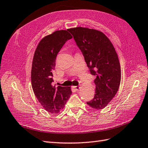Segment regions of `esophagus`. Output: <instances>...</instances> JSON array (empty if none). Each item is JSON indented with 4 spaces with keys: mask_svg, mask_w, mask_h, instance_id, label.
<instances>
[{
    "mask_svg": "<svg viewBox=\"0 0 148 148\" xmlns=\"http://www.w3.org/2000/svg\"><path fill=\"white\" fill-rule=\"evenodd\" d=\"M74 88L77 90H78L79 88H80V86H74Z\"/></svg>",
    "mask_w": 148,
    "mask_h": 148,
    "instance_id": "1",
    "label": "esophagus"
}]
</instances>
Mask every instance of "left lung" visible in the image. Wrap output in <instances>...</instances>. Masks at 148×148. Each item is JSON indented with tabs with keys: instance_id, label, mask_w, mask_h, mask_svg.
Wrapping results in <instances>:
<instances>
[{
	"instance_id": "obj_1",
	"label": "left lung",
	"mask_w": 148,
	"mask_h": 148,
	"mask_svg": "<svg viewBox=\"0 0 148 148\" xmlns=\"http://www.w3.org/2000/svg\"><path fill=\"white\" fill-rule=\"evenodd\" d=\"M68 31L81 50L91 74L96 76L95 97L87 104L93 109L101 110L112 100L120 85L121 68L117 53L101 32L83 27Z\"/></svg>"
}]
</instances>
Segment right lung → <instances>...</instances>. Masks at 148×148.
I'll return each mask as SVG.
<instances>
[{
    "instance_id": "right-lung-1",
    "label": "right lung",
    "mask_w": 148,
    "mask_h": 148,
    "mask_svg": "<svg viewBox=\"0 0 148 148\" xmlns=\"http://www.w3.org/2000/svg\"><path fill=\"white\" fill-rule=\"evenodd\" d=\"M72 37L67 30H57L41 40L35 50L31 71L32 86L44 109L58 113L71 95L69 86L52 85L56 58L65 43Z\"/></svg>"
}]
</instances>
